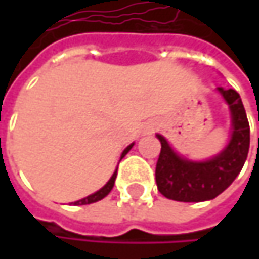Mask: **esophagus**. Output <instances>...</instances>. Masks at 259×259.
Instances as JSON below:
<instances>
[{
	"label": "esophagus",
	"mask_w": 259,
	"mask_h": 259,
	"mask_svg": "<svg viewBox=\"0 0 259 259\" xmlns=\"http://www.w3.org/2000/svg\"><path fill=\"white\" fill-rule=\"evenodd\" d=\"M151 130H154V126H150V127H148V132H151Z\"/></svg>",
	"instance_id": "esophagus-1"
}]
</instances>
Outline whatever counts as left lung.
Masks as SVG:
<instances>
[{"label": "left lung", "mask_w": 259, "mask_h": 259, "mask_svg": "<svg viewBox=\"0 0 259 259\" xmlns=\"http://www.w3.org/2000/svg\"><path fill=\"white\" fill-rule=\"evenodd\" d=\"M218 91L224 96L231 111L233 133L228 145L222 153L205 162H192L180 157L168 144L157 135L162 148L156 165V183L159 192L174 201L201 202L221 195L240 174L250 144V129L240 94L222 87Z\"/></svg>", "instance_id": "left-lung-1"}]
</instances>
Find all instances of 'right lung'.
<instances>
[{"mask_svg":"<svg viewBox=\"0 0 259 259\" xmlns=\"http://www.w3.org/2000/svg\"><path fill=\"white\" fill-rule=\"evenodd\" d=\"M133 147V144H130L129 147L123 151V154H121V159L127 154L130 151V148ZM115 179H117V171L112 174V177L109 179V181L100 189V190H97L96 193H93V195H90V196H87V198H83V199H79L75 202V205H85V204H93V202H97V201H100V199H103L111 190H112V187H114V183H115Z\"/></svg>","mask_w":259,"mask_h":259,"instance_id":"right-lung-1","label":"right lung"}]
</instances>
